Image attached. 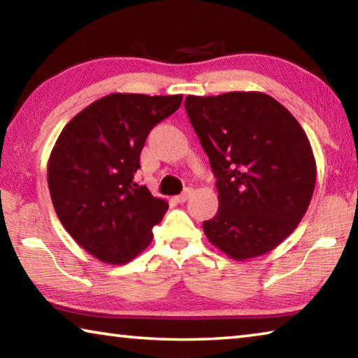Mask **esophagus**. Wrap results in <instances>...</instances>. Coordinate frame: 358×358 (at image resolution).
Listing matches in <instances>:
<instances>
[{
	"mask_svg": "<svg viewBox=\"0 0 358 358\" xmlns=\"http://www.w3.org/2000/svg\"><path fill=\"white\" fill-rule=\"evenodd\" d=\"M191 194H192V189H191V187H186V189H185L183 192H181L180 196L175 197V201H177L178 203H185V202L187 201V199L191 197Z\"/></svg>",
	"mask_w": 358,
	"mask_h": 358,
	"instance_id": "esophagus-1",
	"label": "esophagus"
}]
</instances>
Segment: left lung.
Segmentation results:
<instances>
[{"label": "left lung", "mask_w": 358, "mask_h": 358, "mask_svg": "<svg viewBox=\"0 0 358 358\" xmlns=\"http://www.w3.org/2000/svg\"><path fill=\"white\" fill-rule=\"evenodd\" d=\"M185 108L216 177L220 210L203 232L235 260L286 240L310 207L316 161L299 121L268 94L187 96Z\"/></svg>", "instance_id": "obj_1"}]
</instances>
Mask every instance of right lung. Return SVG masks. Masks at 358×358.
I'll list each match as a JSON object with an SVG mask.
<instances>
[{"label": "right lung", "instance_id": "add662e5", "mask_svg": "<svg viewBox=\"0 0 358 358\" xmlns=\"http://www.w3.org/2000/svg\"><path fill=\"white\" fill-rule=\"evenodd\" d=\"M183 96L113 93L77 113L59 134L47 167L53 207L85 251L126 264L150 245L169 208L136 183L150 131L171 117Z\"/></svg>", "mask_w": 358, "mask_h": 358}]
</instances>
